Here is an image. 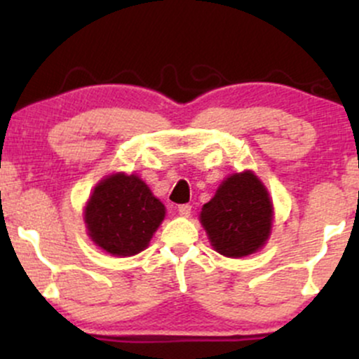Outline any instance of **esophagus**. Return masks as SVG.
I'll return each mask as SVG.
<instances>
[{"label": "esophagus", "mask_w": 359, "mask_h": 359, "mask_svg": "<svg viewBox=\"0 0 359 359\" xmlns=\"http://www.w3.org/2000/svg\"><path fill=\"white\" fill-rule=\"evenodd\" d=\"M177 211H179V214L182 217H189V216H191L192 208L189 204H182V205H179V209H177Z\"/></svg>", "instance_id": "obj_1"}]
</instances>
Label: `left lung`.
<instances>
[{
  "label": "left lung",
  "mask_w": 359,
  "mask_h": 359,
  "mask_svg": "<svg viewBox=\"0 0 359 359\" xmlns=\"http://www.w3.org/2000/svg\"><path fill=\"white\" fill-rule=\"evenodd\" d=\"M273 203L253 170L226 177L201 209L199 221L222 257L243 258L266 245L273 226Z\"/></svg>",
  "instance_id": "8db88e82"
}]
</instances>
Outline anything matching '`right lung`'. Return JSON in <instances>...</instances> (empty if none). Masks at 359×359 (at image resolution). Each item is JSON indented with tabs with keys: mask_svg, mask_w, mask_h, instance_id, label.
I'll return each instance as SVG.
<instances>
[{
	"mask_svg": "<svg viewBox=\"0 0 359 359\" xmlns=\"http://www.w3.org/2000/svg\"><path fill=\"white\" fill-rule=\"evenodd\" d=\"M165 217V205L137 174L106 175L84 205L90 241L113 257H133L150 245Z\"/></svg>",
	"mask_w": 359,
	"mask_h": 359,
	"instance_id": "add662e5",
	"label": "right lung"
}]
</instances>
